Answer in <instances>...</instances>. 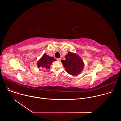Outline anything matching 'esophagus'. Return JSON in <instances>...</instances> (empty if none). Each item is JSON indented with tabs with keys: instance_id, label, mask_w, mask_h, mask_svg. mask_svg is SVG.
Segmentation results:
<instances>
[{
	"instance_id": "1",
	"label": "esophagus",
	"mask_w": 121,
	"mask_h": 121,
	"mask_svg": "<svg viewBox=\"0 0 121 121\" xmlns=\"http://www.w3.org/2000/svg\"><path fill=\"white\" fill-rule=\"evenodd\" d=\"M57 60L58 61H61V58H57Z\"/></svg>"
}]
</instances>
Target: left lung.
<instances>
[{
    "label": "left lung",
    "mask_w": 121,
    "mask_h": 121,
    "mask_svg": "<svg viewBox=\"0 0 121 121\" xmlns=\"http://www.w3.org/2000/svg\"><path fill=\"white\" fill-rule=\"evenodd\" d=\"M65 60L61 62L67 73L72 76H77L82 71L84 63L82 59L77 54L68 52L65 56Z\"/></svg>",
    "instance_id": "left-lung-1"
}]
</instances>
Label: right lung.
Here are the masks:
<instances>
[{
	"mask_svg": "<svg viewBox=\"0 0 121 121\" xmlns=\"http://www.w3.org/2000/svg\"><path fill=\"white\" fill-rule=\"evenodd\" d=\"M56 61L54 57H51L47 55L46 53L43 55L41 58L38 61L37 63V66L40 68L43 69H48L50 65L54 61ZM41 70V69H40Z\"/></svg>",
	"mask_w": 121,
	"mask_h": 121,
	"instance_id": "right-lung-1",
	"label": "right lung"
}]
</instances>
